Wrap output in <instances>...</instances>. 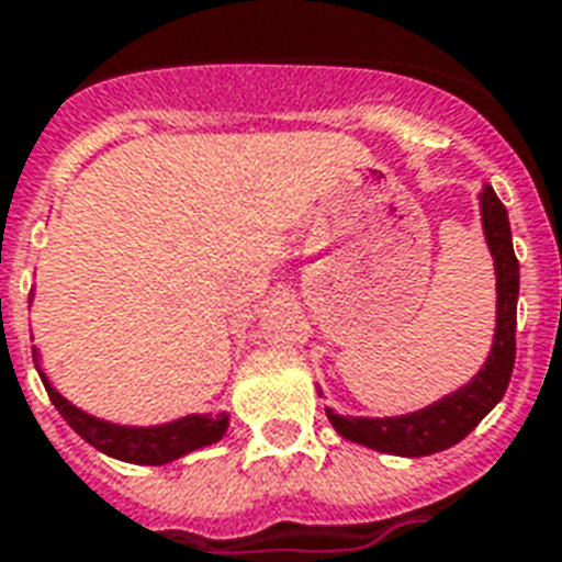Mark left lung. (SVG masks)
Returning <instances> with one entry per match:
<instances>
[{"label": "left lung", "instance_id": "obj_1", "mask_svg": "<svg viewBox=\"0 0 562 562\" xmlns=\"http://www.w3.org/2000/svg\"><path fill=\"white\" fill-rule=\"evenodd\" d=\"M481 224L487 236L493 265H496V335L484 368L470 384L437 400L435 405L402 414V417H341L326 408V417L335 431L352 443L370 446L375 452L402 454V458H423V454L443 452L461 443L496 402L505 396L516 359V297H519V262L510 238L505 203L496 192L484 187L481 192Z\"/></svg>", "mask_w": 562, "mask_h": 562}]
</instances>
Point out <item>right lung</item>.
Masks as SVG:
<instances>
[{"label": "right lung", "mask_w": 562, "mask_h": 562, "mask_svg": "<svg viewBox=\"0 0 562 562\" xmlns=\"http://www.w3.org/2000/svg\"><path fill=\"white\" fill-rule=\"evenodd\" d=\"M40 379L46 384L48 400H52V405L60 411V417H64L87 443L95 446L99 452L110 454V458H119V461L160 467V463L183 458V454L194 452V449H201V446L215 443V440H221L224 431H227V414H218V417H210V414H189V417H180L175 419V423H166V426H116V423H108V419H99L92 417V414H87V411L75 408L72 402L64 400V396L52 387V382H48L43 370H40Z\"/></svg>", "instance_id": "1"}]
</instances>
